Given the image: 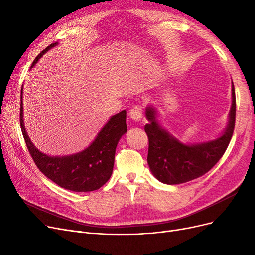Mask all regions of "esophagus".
Instances as JSON below:
<instances>
[{"mask_svg": "<svg viewBox=\"0 0 255 255\" xmlns=\"http://www.w3.org/2000/svg\"><path fill=\"white\" fill-rule=\"evenodd\" d=\"M129 116H130V118H131L133 121H135V122H138V121L141 120L142 111H141V109H140L139 106L135 105V106H133L132 109L130 110Z\"/></svg>", "mask_w": 255, "mask_h": 255, "instance_id": "esophagus-1", "label": "esophagus"}]
</instances>
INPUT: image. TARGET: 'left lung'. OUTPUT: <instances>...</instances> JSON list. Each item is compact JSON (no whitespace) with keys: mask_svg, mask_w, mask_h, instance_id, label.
I'll return each instance as SVG.
<instances>
[{"mask_svg":"<svg viewBox=\"0 0 255 255\" xmlns=\"http://www.w3.org/2000/svg\"><path fill=\"white\" fill-rule=\"evenodd\" d=\"M149 123L144 131L149 138L148 164L153 176L161 183L177 185L202 177L225 153L232 139L236 120V94L232 84V106L229 122L217 138L198 143H184L165 130L152 104L146 106Z\"/></svg>","mask_w":255,"mask_h":255,"instance_id":"left-lung-1","label":"left lung"}]
</instances>
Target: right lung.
Masks as SVG:
<instances>
[{
  "label": "right lung",
  "instance_id": "right-lung-1",
  "mask_svg": "<svg viewBox=\"0 0 255 255\" xmlns=\"http://www.w3.org/2000/svg\"><path fill=\"white\" fill-rule=\"evenodd\" d=\"M56 45H58V42L50 44L40 52L31 68L46 51ZM20 127L25 144L35 164L46 178L67 190L90 192L99 189L112 176L116 148L121 137L127 132L126 111L111 117L99 131L96 138L84 151L67 156H48L36 148L25 131L21 88Z\"/></svg>",
  "mask_w": 255,
  "mask_h": 255
}]
</instances>
